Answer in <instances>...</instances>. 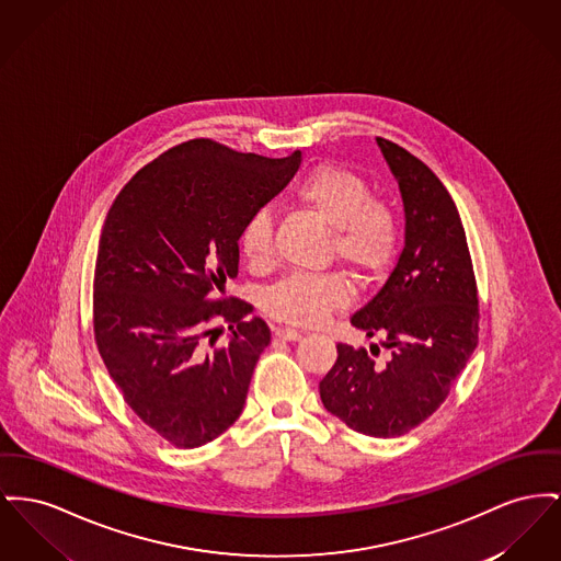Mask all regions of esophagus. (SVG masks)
Instances as JSON below:
<instances>
[{"mask_svg": "<svg viewBox=\"0 0 561 561\" xmlns=\"http://www.w3.org/2000/svg\"><path fill=\"white\" fill-rule=\"evenodd\" d=\"M275 336H279L282 341H298L302 334L295 329H277L275 330Z\"/></svg>", "mask_w": 561, "mask_h": 561, "instance_id": "34e87169", "label": "esophagus"}]
</instances>
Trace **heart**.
Instances as JSON below:
<instances>
[{
	"instance_id": "heart-1",
	"label": "heart",
	"mask_w": 561,
	"mask_h": 561,
	"mask_svg": "<svg viewBox=\"0 0 561 561\" xmlns=\"http://www.w3.org/2000/svg\"><path fill=\"white\" fill-rule=\"evenodd\" d=\"M293 198L332 229V250L339 261L364 275L390 263L398 237L394 209L386 201L370 197V188L358 173L339 165L313 167L295 184ZM239 250L254 266L268 263L273 252L268 209H256L243 222ZM347 302L350 288L339 273H293L266 293L264 309L277 320L313 327Z\"/></svg>"
}]
</instances>
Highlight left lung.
I'll use <instances>...</instances> for the list:
<instances>
[{
	"label": "left lung",
	"instance_id": "left-lung-1",
	"mask_svg": "<svg viewBox=\"0 0 561 561\" xmlns=\"http://www.w3.org/2000/svg\"><path fill=\"white\" fill-rule=\"evenodd\" d=\"M377 146L402 197L404 245L352 327L383 334L390 358L375 363L364 347L339 343L320 398L350 428L392 438L428 420L449 394L479 341V298L460 214L443 182L394 141L377 137Z\"/></svg>",
	"mask_w": 561,
	"mask_h": 561
}]
</instances>
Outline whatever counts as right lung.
Listing matches in <instances>:
<instances>
[{"mask_svg": "<svg viewBox=\"0 0 561 561\" xmlns=\"http://www.w3.org/2000/svg\"><path fill=\"white\" fill-rule=\"evenodd\" d=\"M298 165V150L266 159L191 139L139 169L105 216L98 350L137 417L180 449L218 438L243 411L271 330L248 318L252 305L227 300L225 286L239 271L243 222ZM218 321L230 322L232 339L209 353L204 339L219 333Z\"/></svg>", "mask_w": 561, "mask_h": 561, "instance_id": "right-lung-1", "label": "right lung"}]
</instances>
